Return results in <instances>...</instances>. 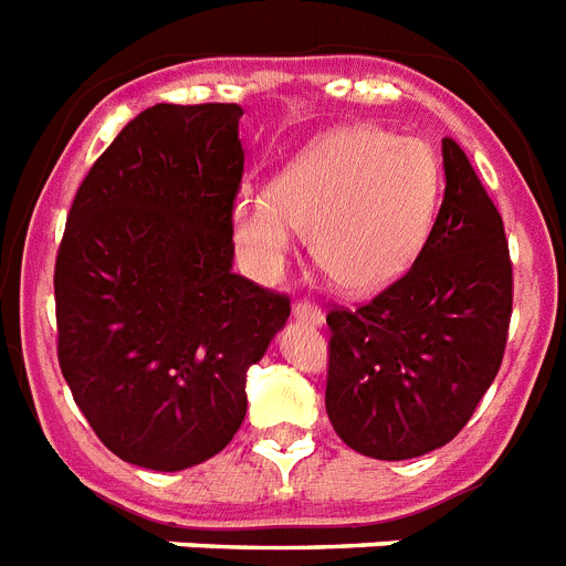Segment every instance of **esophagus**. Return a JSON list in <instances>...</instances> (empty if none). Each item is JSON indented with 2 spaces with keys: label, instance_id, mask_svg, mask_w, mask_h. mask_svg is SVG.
<instances>
[{
  "label": "esophagus",
  "instance_id": "esophagus-1",
  "mask_svg": "<svg viewBox=\"0 0 566 566\" xmlns=\"http://www.w3.org/2000/svg\"><path fill=\"white\" fill-rule=\"evenodd\" d=\"M293 319L307 325H323L325 314L316 305H311V302H296V305H293Z\"/></svg>",
  "mask_w": 566,
  "mask_h": 566
}]
</instances>
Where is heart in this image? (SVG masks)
<instances>
[{
  "mask_svg": "<svg viewBox=\"0 0 566 566\" xmlns=\"http://www.w3.org/2000/svg\"><path fill=\"white\" fill-rule=\"evenodd\" d=\"M439 195L442 165L427 142L357 124L319 136L275 174L268 195L238 197L229 227L261 279L282 273L296 231L334 287L375 293L424 250Z\"/></svg>",
  "mask_w": 566,
  "mask_h": 566,
  "instance_id": "obj_1",
  "label": "heart"
}]
</instances>
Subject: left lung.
<instances>
[{
    "label": "left lung",
    "instance_id": "obj_1",
    "mask_svg": "<svg viewBox=\"0 0 566 566\" xmlns=\"http://www.w3.org/2000/svg\"><path fill=\"white\" fill-rule=\"evenodd\" d=\"M444 200L410 273L357 311H331L325 410L371 459L448 444L497 378L512 319L503 218L468 156L442 139Z\"/></svg>",
    "mask_w": 566,
    "mask_h": 566
}]
</instances>
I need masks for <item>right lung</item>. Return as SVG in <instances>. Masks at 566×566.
<instances>
[{
    "instance_id": "obj_1",
    "label": "right lung",
    "mask_w": 566,
    "mask_h": 566,
    "mask_svg": "<svg viewBox=\"0 0 566 566\" xmlns=\"http://www.w3.org/2000/svg\"><path fill=\"white\" fill-rule=\"evenodd\" d=\"M238 104H156L90 168L54 268L60 371L101 442L186 471L232 442L291 302L232 273Z\"/></svg>"
}]
</instances>
